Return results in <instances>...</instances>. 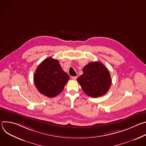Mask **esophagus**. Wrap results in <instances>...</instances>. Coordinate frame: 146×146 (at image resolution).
<instances>
[{
    "label": "esophagus",
    "mask_w": 146,
    "mask_h": 146,
    "mask_svg": "<svg viewBox=\"0 0 146 146\" xmlns=\"http://www.w3.org/2000/svg\"><path fill=\"white\" fill-rule=\"evenodd\" d=\"M77 78V76H73V77H72V79L73 80H76Z\"/></svg>",
    "instance_id": "1"
}]
</instances>
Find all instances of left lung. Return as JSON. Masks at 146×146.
Segmentation results:
<instances>
[{
	"label": "left lung",
	"instance_id": "8db88e82",
	"mask_svg": "<svg viewBox=\"0 0 146 146\" xmlns=\"http://www.w3.org/2000/svg\"><path fill=\"white\" fill-rule=\"evenodd\" d=\"M82 72L77 81L87 95L97 98L108 92L111 84V78L109 70L101 62H90L82 69Z\"/></svg>",
	"mask_w": 146,
	"mask_h": 146
}]
</instances>
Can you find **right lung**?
Returning a JSON list of instances; mask_svg holds the SVG:
<instances>
[{
    "label": "right lung",
    "instance_id": "obj_1",
    "mask_svg": "<svg viewBox=\"0 0 146 146\" xmlns=\"http://www.w3.org/2000/svg\"><path fill=\"white\" fill-rule=\"evenodd\" d=\"M37 90L49 98H54L64 90L69 76L62 70L59 62L48 57L38 65L34 74Z\"/></svg>",
    "mask_w": 146,
    "mask_h": 146
}]
</instances>
